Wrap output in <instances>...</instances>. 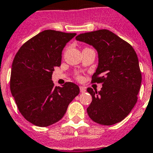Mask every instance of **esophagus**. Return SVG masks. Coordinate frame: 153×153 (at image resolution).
I'll use <instances>...</instances> for the list:
<instances>
[{"label": "esophagus", "instance_id": "1", "mask_svg": "<svg viewBox=\"0 0 153 153\" xmlns=\"http://www.w3.org/2000/svg\"><path fill=\"white\" fill-rule=\"evenodd\" d=\"M79 89H80L81 93H85V90H86V89H85V88L83 87V86H80V87H79Z\"/></svg>", "mask_w": 153, "mask_h": 153}]
</instances>
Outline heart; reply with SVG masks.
I'll list each match as a JSON object with an SVG mask.
<instances>
[{
	"label": "heart",
	"instance_id": "obj_1",
	"mask_svg": "<svg viewBox=\"0 0 153 153\" xmlns=\"http://www.w3.org/2000/svg\"><path fill=\"white\" fill-rule=\"evenodd\" d=\"M78 79H81V77H80V76H79H79H78Z\"/></svg>",
	"mask_w": 153,
	"mask_h": 153
}]
</instances>
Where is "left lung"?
I'll use <instances>...</instances> for the list:
<instances>
[{"label": "left lung", "mask_w": 153, "mask_h": 153, "mask_svg": "<svg viewBox=\"0 0 153 153\" xmlns=\"http://www.w3.org/2000/svg\"><path fill=\"white\" fill-rule=\"evenodd\" d=\"M75 38L93 45L98 53L92 82L102 83V88L99 92L87 89L93 99L87 108L89 118L105 126L120 123L137 103L141 88L137 53L128 42L108 30L80 33Z\"/></svg>", "instance_id": "obj_1"}]
</instances>
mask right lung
<instances>
[{"mask_svg":"<svg viewBox=\"0 0 153 153\" xmlns=\"http://www.w3.org/2000/svg\"><path fill=\"white\" fill-rule=\"evenodd\" d=\"M75 33L46 30L25 42L12 62L10 89L19 112L35 126L45 127L64 117L79 94L73 82L54 86L52 75L61 64L62 51Z\"/></svg>","mask_w":153,"mask_h":153,"instance_id":"right-lung-1","label":"right lung"}]
</instances>
